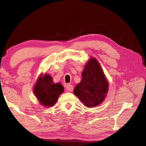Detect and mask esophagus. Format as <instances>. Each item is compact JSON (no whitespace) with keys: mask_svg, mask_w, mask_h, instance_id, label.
I'll list each match as a JSON object with an SVG mask.
<instances>
[{"mask_svg":"<svg viewBox=\"0 0 146 146\" xmlns=\"http://www.w3.org/2000/svg\"><path fill=\"white\" fill-rule=\"evenodd\" d=\"M66 90L68 92H72L73 91V85H70V84L69 85H67L66 86Z\"/></svg>","mask_w":146,"mask_h":146,"instance_id":"34e87169","label":"esophagus"}]
</instances>
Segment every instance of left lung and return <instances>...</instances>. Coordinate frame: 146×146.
<instances>
[{
    "label": "left lung",
    "mask_w": 146,
    "mask_h": 146,
    "mask_svg": "<svg viewBox=\"0 0 146 146\" xmlns=\"http://www.w3.org/2000/svg\"><path fill=\"white\" fill-rule=\"evenodd\" d=\"M82 76V81L73 90L74 94L85 106L96 107L104 101L108 89L107 80L96 59L88 60Z\"/></svg>",
    "instance_id": "8db88e82"
}]
</instances>
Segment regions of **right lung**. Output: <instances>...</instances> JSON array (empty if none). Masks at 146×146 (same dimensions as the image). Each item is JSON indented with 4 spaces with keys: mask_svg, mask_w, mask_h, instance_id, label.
I'll list each match as a JSON object with an SVG mask.
<instances>
[{
    "mask_svg": "<svg viewBox=\"0 0 146 146\" xmlns=\"http://www.w3.org/2000/svg\"><path fill=\"white\" fill-rule=\"evenodd\" d=\"M64 88L60 83L52 82L50 75L46 74L39 77L34 88V92L39 102L46 107H51L57 102L59 95L63 92Z\"/></svg>",
    "mask_w": 146,
    "mask_h": 146,
    "instance_id": "obj_1",
    "label": "right lung"
}]
</instances>
